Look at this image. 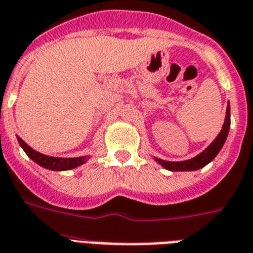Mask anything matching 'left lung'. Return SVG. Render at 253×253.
Returning <instances> with one entry per match:
<instances>
[{
	"instance_id": "1",
	"label": "left lung",
	"mask_w": 253,
	"mask_h": 253,
	"mask_svg": "<svg viewBox=\"0 0 253 253\" xmlns=\"http://www.w3.org/2000/svg\"><path fill=\"white\" fill-rule=\"evenodd\" d=\"M230 130V105L227 104L226 109V117H225V123H223L222 130L218 133V136L215 137L214 140L212 141V144L209 145L207 149L201 152L200 155H198L196 157L191 160H186V161H165V160L157 159L155 157V160L159 162L160 165L165 169L170 170V171H194V170L201 169L204 168L205 165H208L209 162L214 159L215 156L218 155V152L221 151V148L223 147L225 141H226V137L229 135Z\"/></svg>"
}]
</instances>
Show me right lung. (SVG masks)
Returning a JSON list of instances; mask_svg holds the SVG:
<instances>
[{"label": "right lung", "instance_id": "right-lung-1", "mask_svg": "<svg viewBox=\"0 0 253 253\" xmlns=\"http://www.w3.org/2000/svg\"><path fill=\"white\" fill-rule=\"evenodd\" d=\"M18 141H19L20 147L23 148V151L26 152V155L30 157L31 160H34L36 164L49 170H55V171H62V170H70L78 166L83 165L84 162L87 161L88 156H83V157H74V159H63V157H52V156L42 155L40 152L35 151L30 145H27L19 136H18Z\"/></svg>", "mask_w": 253, "mask_h": 253}]
</instances>
